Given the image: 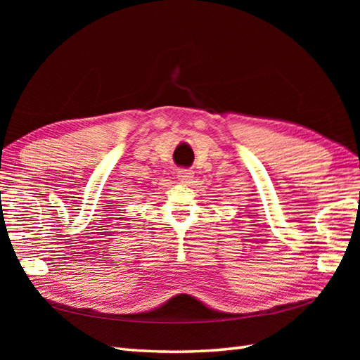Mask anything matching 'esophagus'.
I'll return each mask as SVG.
<instances>
[{
    "label": "esophagus",
    "mask_w": 360,
    "mask_h": 360,
    "mask_svg": "<svg viewBox=\"0 0 360 360\" xmlns=\"http://www.w3.org/2000/svg\"><path fill=\"white\" fill-rule=\"evenodd\" d=\"M195 178V172L193 170H187V168H179L178 170V179L182 182V184H190Z\"/></svg>",
    "instance_id": "esophagus-1"
}]
</instances>
